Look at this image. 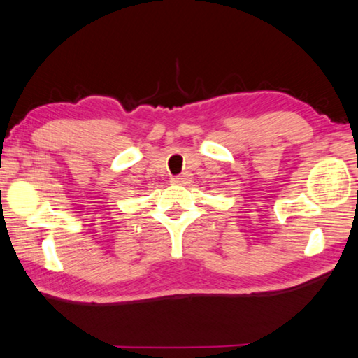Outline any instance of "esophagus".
Segmentation results:
<instances>
[{"mask_svg": "<svg viewBox=\"0 0 358 358\" xmlns=\"http://www.w3.org/2000/svg\"><path fill=\"white\" fill-rule=\"evenodd\" d=\"M191 181V177L188 172H183L181 175H177V177L170 178V183L172 185H188Z\"/></svg>", "mask_w": 358, "mask_h": 358, "instance_id": "esophagus-1", "label": "esophagus"}]
</instances>
